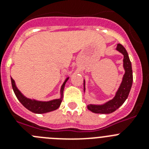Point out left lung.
<instances>
[{
  "label": "left lung",
  "instance_id": "1",
  "mask_svg": "<svg viewBox=\"0 0 149 149\" xmlns=\"http://www.w3.org/2000/svg\"><path fill=\"white\" fill-rule=\"evenodd\" d=\"M116 49L122 53L124 56L123 68L125 69V74L122 77L119 89L116 91L115 96L113 99L110 100L103 104H89L87 106L88 110L95 113L108 114L111 113L119 107L122 106L128 97L129 93L132 86L133 83V72L131 63L129 59L127 51L121 44L117 45ZM85 80L84 81V91L85 92Z\"/></svg>",
  "mask_w": 149,
  "mask_h": 149
}]
</instances>
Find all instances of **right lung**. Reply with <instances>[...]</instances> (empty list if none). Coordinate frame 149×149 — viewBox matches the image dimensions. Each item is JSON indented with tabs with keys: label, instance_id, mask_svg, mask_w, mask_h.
<instances>
[{
	"label": "right lung",
	"instance_id": "obj_1",
	"mask_svg": "<svg viewBox=\"0 0 149 149\" xmlns=\"http://www.w3.org/2000/svg\"><path fill=\"white\" fill-rule=\"evenodd\" d=\"M69 77H67L65 81L63 82V85L60 89V98H57V99H54L51 101H37L35 99H30V98H27L24 95L20 90L17 88L16 85H15V81L11 77V82H12V86H13V89L15 93V95H16L18 101H20L24 107L30 111L33 112L34 113H48V112L54 111V110H56L59 108V107L60 106L62 102V100L63 98V90H64V87H65V83L68 80Z\"/></svg>",
	"mask_w": 149,
	"mask_h": 149
}]
</instances>
